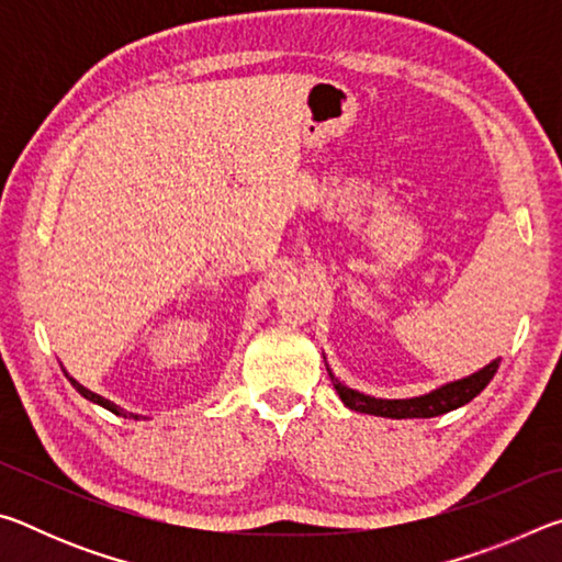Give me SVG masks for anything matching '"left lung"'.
<instances>
[{
  "instance_id": "8db88e82",
  "label": "left lung",
  "mask_w": 562,
  "mask_h": 562,
  "mask_svg": "<svg viewBox=\"0 0 562 562\" xmlns=\"http://www.w3.org/2000/svg\"><path fill=\"white\" fill-rule=\"evenodd\" d=\"M501 359L491 361L488 367H483L481 372H475L465 379H459V382L443 384L434 392L424 394V396H414V398H374L367 396L361 392H355L347 384H341L339 379L329 372L331 384H335L337 394L345 406H349L351 412H361V414H374V416H386V418H431V416H441L446 412H453L463 404H469L473 396H479L483 389L488 386L493 374L498 372Z\"/></svg>"
}]
</instances>
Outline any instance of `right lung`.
Masks as SVG:
<instances>
[{
    "label": "right lung",
    "mask_w": 562,
    "mask_h": 562,
    "mask_svg": "<svg viewBox=\"0 0 562 562\" xmlns=\"http://www.w3.org/2000/svg\"><path fill=\"white\" fill-rule=\"evenodd\" d=\"M64 374H66V369H64ZM66 376H69V374H66ZM69 382H71V386L76 389V392H79L81 396H87L89 402L99 404V406H103V408H109V412H113V414H116V416H133V414H126V412H123L121 406H116V404H113V402H109V398H103V396H99V394L89 392V389H87V386H81L79 382H76V379H71V376H69ZM133 418H138V416H133Z\"/></svg>",
    "instance_id": "obj_1"
}]
</instances>
